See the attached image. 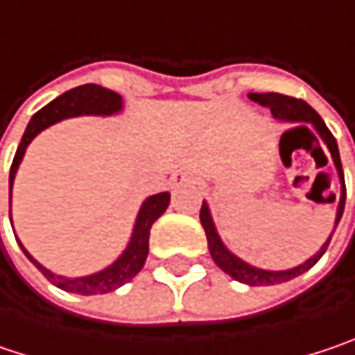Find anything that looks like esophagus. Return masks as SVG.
I'll use <instances>...</instances> for the list:
<instances>
[{"mask_svg": "<svg viewBox=\"0 0 355 355\" xmlns=\"http://www.w3.org/2000/svg\"><path fill=\"white\" fill-rule=\"evenodd\" d=\"M171 180H173V187H180V184H184L189 180V175L187 173H175Z\"/></svg>", "mask_w": 355, "mask_h": 355, "instance_id": "esophagus-1", "label": "esophagus"}]
</instances>
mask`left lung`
<instances>
[{
  "mask_svg": "<svg viewBox=\"0 0 355 355\" xmlns=\"http://www.w3.org/2000/svg\"><path fill=\"white\" fill-rule=\"evenodd\" d=\"M249 98L253 102H257L261 106H267L271 110V114L279 120L285 122H293L297 126H305V124H313L315 130L320 132L322 140L327 144L331 158H334V164L338 168V175L342 180V198H340V205H338V217H336V227L344 215L345 207V180H344V171H342V160H340V150H338V142L334 135L329 132V128L325 126V122L322 120V116L318 114L305 100L300 98H291V96L277 94V92H265V94H249ZM291 130V128H289ZM336 200V197H334ZM200 225L205 229V235H207V243H209V251H211V257L217 263V267H220L227 275H231L233 279H237L241 283H247V285H253V287H259V285H275V283L289 282V279H295L297 275H302L305 271H309L318 261L322 259V255L327 251V245L331 241L329 239L323 243V247L311 257L307 259L300 267H293V269H287V271H265V269H257V267H251L247 265L245 261H241L239 257H235L219 239L217 235V229H215V223L211 219V213H209V207L207 202H202L200 207Z\"/></svg>",
  "mask_w": 355,
  "mask_h": 355,
  "instance_id": "obj_1",
  "label": "left lung"
}]
</instances>
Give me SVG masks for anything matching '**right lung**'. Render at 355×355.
Wrapping results in <instances>:
<instances>
[{
	"label": "right lung",
	"mask_w": 355,
	"mask_h": 355,
	"mask_svg": "<svg viewBox=\"0 0 355 355\" xmlns=\"http://www.w3.org/2000/svg\"><path fill=\"white\" fill-rule=\"evenodd\" d=\"M122 108V96L116 94L108 88H102L98 84H84V86H78L72 88L68 92H64L62 96H58L55 100H52L50 104H46L42 110H37L32 116L26 132L21 136V142L15 150V157L11 162L10 168V197H11V184H13V177H15V171L24 158V153L28 148V144L32 142L35 135H40L44 128H48L50 124L62 120V118H70V116H80V114H114ZM171 202V193H158L148 197L140 211H138V217H136L135 233H132V239L128 243L126 251L118 257V259L106 267L104 271L94 273V275H88V277H62V275H55L52 271H48L46 267H42L37 261L33 259L32 255L24 249V245L19 243L21 251L26 253V257L32 261L33 265L42 271V275L53 283L55 287L64 289V291H70V293H80V295H98V293H110L118 289L120 285L128 283L136 273L144 267V261L148 257V237H150V227L153 223L166 211ZM11 213V211H10Z\"/></svg>",
	"instance_id": "right-lung-1"
}]
</instances>
